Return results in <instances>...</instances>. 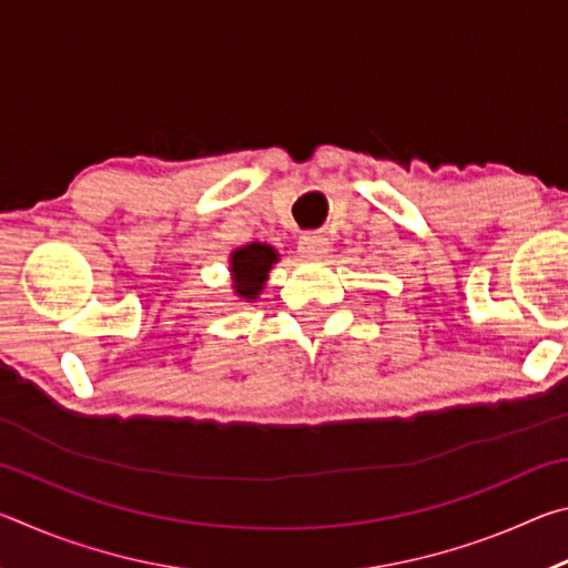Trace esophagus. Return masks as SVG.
Listing matches in <instances>:
<instances>
[{
    "instance_id": "esophagus-1",
    "label": "esophagus",
    "mask_w": 568,
    "mask_h": 568,
    "mask_svg": "<svg viewBox=\"0 0 568 568\" xmlns=\"http://www.w3.org/2000/svg\"><path fill=\"white\" fill-rule=\"evenodd\" d=\"M297 253L303 257H325L331 253V243L328 237H323L318 233H307L301 237V243H297Z\"/></svg>"
}]
</instances>
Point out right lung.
Segmentation results:
<instances>
[{"mask_svg": "<svg viewBox=\"0 0 568 568\" xmlns=\"http://www.w3.org/2000/svg\"><path fill=\"white\" fill-rule=\"evenodd\" d=\"M277 257L281 255L275 253V247L265 243H250L237 247L230 255V273H233L235 295L245 297V301H255L263 293L267 273L277 263Z\"/></svg>", "mask_w": 568, "mask_h": 568, "instance_id": "add662e5", "label": "right lung"}]
</instances>
